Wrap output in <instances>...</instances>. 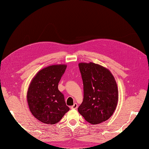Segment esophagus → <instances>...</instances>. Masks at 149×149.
Here are the masks:
<instances>
[{
	"instance_id": "1",
	"label": "esophagus",
	"mask_w": 149,
	"mask_h": 149,
	"mask_svg": "<svg viewBox=\"0 0 149 149\" xmlns=\"http://www.w3.org/2000/svg\"><path fill=\"white\" fill-rule=\"evenodd\" d=\"M78 108V104L76 103H74L73 106H70V109H76Z\"/></svg>"
}]
</instances>
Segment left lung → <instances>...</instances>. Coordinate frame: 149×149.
<instances>
[{
  "label": "left lung",
  "mask_w": 149,
  "mask_h": 149,
  "mask_svg": "<svg viewBox=\"0 0 149 149\" xmlns=\"http://www.w3.org/2000/svg\"><path fill=\"white\" fill-rule=\"evenodd\" d=\"M83 82L84 98L79 113L92 124L109 119L118 104L119 93L111 72L100 65L89 63L78 64Z\"/></svg>",
  "instance_id": "1"
}]
</instances>
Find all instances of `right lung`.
<instances>
[{"mask_svg": "<svg viewBox=\"0 0 149 149\" xmlns=\"http://www.w3.org/2000/svg\"><path fill=\"white\" fill-rule=\"evenodd\" d=\"M66 66L61 64L44 68L31 81L26 94L29 107L32 115L43 123L55 124L70 110L58 88Z\"/></svg>", "mask_w": 149, "mask_h": 149, "instance_id": "1", "label": "right lung"}]
</instances>
